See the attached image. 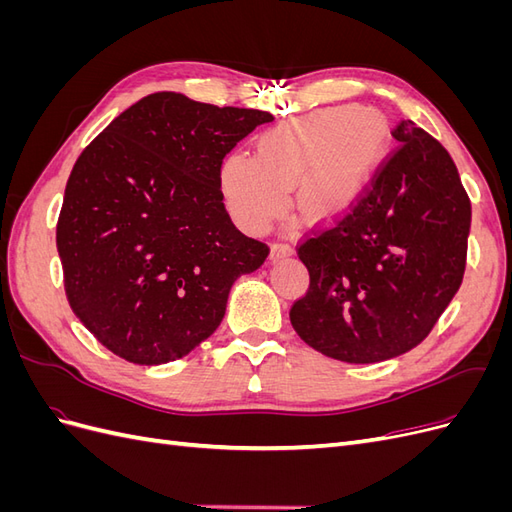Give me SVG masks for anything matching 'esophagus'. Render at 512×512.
Segmentation results:
<instances>
[{
  "instance_id": "34e87169",
  "label": "esophagus",
  "mask_w": 512,
  "mask_h": 512,
  "mask_svg": "<svg viewBox=\"0 0 512 512\" xmlns=\"http://www.w3.org/2000/svg\"><path fill=\"white\" fill-rule=\"evenodd\" d=\"M290 252H292V247H290V245H286V243H275V245L271 247V256H273V258L288 256Z\"/></svg>"
}]
</instances>
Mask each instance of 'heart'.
<instances>
[{"instance_id":"heart-1","label":"heart","mask_w":512,"mask_h":512,"mask_svg":"<svg viewBox=\"0 0 512 512\" xmlns=\"http://www.w3.org/2000/svg\"><path fill=\"white\" fill-rule=\"evenodd\" d=\"M389 123L359 104L333 106L284 121L256 141V156L232 153L222 164V190L235 220L265 230L288 205L307 222L342 220L359 200L389 145Z\"/></svg>"}]
</instances>
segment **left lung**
<instances>
[{"label": "left lung", "mask_w": 512, "mask_h": 512, "mask_svg": "<svg viewBox=\"0 0 512 512\" xmlns=\"http://www.w3.org/2000/svg\"><path fill=\"white\" fill-rule=\"evenodd\" d=\"M342 220L297 245L309 286L290 322L307 346L378 363L418 346L466 271L472 205L448 151L414 121Z\"/></svg>", "instance_id": "obj_1"}]
</instances>
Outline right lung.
<instances>
[{"label": "right lung", "instance_id": "right-lung-1", "mask_svg": "<svg viewBox=\"0 0 512 512\" xmlns=\"http://www.w3.org/2000/svg\"><path fill=\"white\" fill-rule=\"evenodd\" d=\"M273 115L158 91L115 117L76 160L57 220L66 297L130 363L177 361L220 327L230 286L269 245L224 207L222 162Z\"/></svg>", "mask_w": 512, "mask_h": 512}]
</instances>
